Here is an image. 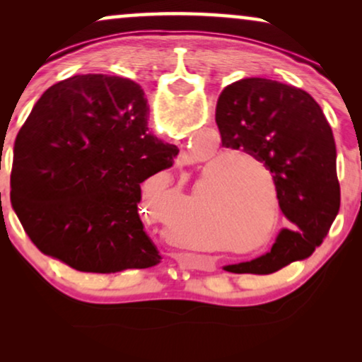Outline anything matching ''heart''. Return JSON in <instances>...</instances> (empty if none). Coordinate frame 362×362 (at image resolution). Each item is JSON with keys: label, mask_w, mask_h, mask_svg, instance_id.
Wrapping results in <instances>:
<instances>
[{"label": "heart", "mask_w": 362, "mask_h": 362, "mask_svg": "<svg viewBox=\"0 0 362 362\" xmlns=\"http://www.w3.org/2000/svg\"><path fill=\"white\" fill-rule=\"evenodd\" d=\"M254 163L264 171L265 177L270 180V173L267 170L264 161L257 160L254 155L244 150H224L216 156L212 163V170L219 168L222 175V189L219 194L214 191L209 197V204L216 202L217 222L226 229H229L235 239H254L264 234L267 226V194H260L257 189L254 176L250 175L249 166L243 161ZM204 194V189H194L187 194L181 202L175 204V211L178 212L173 217L171 226H180V219L187 224V219L196 212ZM220 197L217 198L216 196ZM218 201L216 202L215 199Z\"/></svg>", "instance_id": "b5f03b06"}]
</instances>
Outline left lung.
Listing matches in <instances>:
<instances>
[{
  "instance_id": "1",
  "label": "left lung",
  "mask_w": 362,
  "mask_h": 362,
  "mask_svg": "<svg viewBox=\"0 0 362 362\" xmlns=\"http://www.w3.org/2000/svg\"><path fill=\"white\" fill-rule=\"evenodd\" d=\"M222 146L244 150L274 175L288 227L265 255L226 265L232 274L269 275L308 259L339 212L336 143L310 93L270 78H240L221 92L216 107Z\"/></svg>"
}]
</instances>
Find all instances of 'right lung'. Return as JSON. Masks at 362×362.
<instances>
[{"mask_svg":"<svg viewBox=\"0 0 362 362\" xmlns=\"http://www.w3.org/2000/svg\"><path fill=\"white\" fill-rule=\"evenodd\" d=\"M146 118L143 88L120 76H74L42 93L11 170L13 209L42 254L88 274L160 264L140 185L180 150L148 133Z\"/></svg>","mask_w":362,"mask_h":362,"instance_id":"add662e5","label":"right lung"}]
</instances>
